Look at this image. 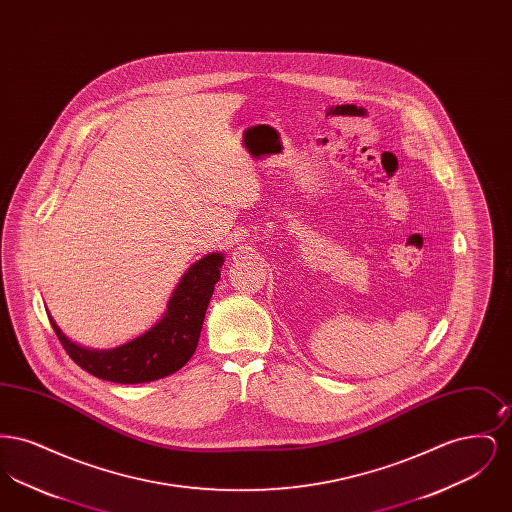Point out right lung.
<instances>
[{
	"instance_id": "obj_1",
	"label": "right lung",
	"mask_w": 512,
	"mask_h": 512,
	"mask_svg": "<svg viewBox=\"0 0 512 512\" xmlns=\"http://www.w3.org/2000/svg\"><path fill=\"white\" fill-rule=\"evenodd\" d=\"M222 263V253H209L195 261L172 292L163 318L146 334L117 347L96 349L74 343L48 311L51 328L74 363L96 378L115 384H144L165 378L180 370L195 353Z\"/></svg>"
}]
</instances>
